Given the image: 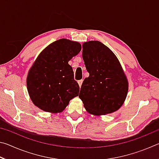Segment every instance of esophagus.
Here are the masks:
<instances>
[{
  "instance_id": "1",
  "label": "esophagus",
  "mask_w": 159,
  "mask_h": 159,
  "mask_svg": "<svg viewBox=\"0 0 159 159\" xmlns=\"http://www.w3.org/2000/svg\"><path fill=\"white\" fill-rule=\"evenodd\" d=\"M83 79H81V80H79V81H78V83H79V85L80 87H81L82 83H83Z\"/></svg>"
}]
</instances>
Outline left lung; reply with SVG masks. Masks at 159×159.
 <instances>
[{"instance_id":"left-lung-1","label":"left lung","mask_w":159,"mask_h":159,"mask_svg":"<svg viewBox=\"0 0 159 159\" xmlns=\"http://www.w3.org/2000/svg\"><path fill=\"white\" fill-rule=\"evenodd\" d=\"M82 56L89 73L79 93L85 109L94 115L117 111L128 90L127 78L117 57L108 47L97 41L83 43Z\"/></svg>"}]
</instances>
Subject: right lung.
I'll return each instance as SVG.
<instances>
[{"instance_id": "right-lung-1", "label": "right lung", "mask_w": 159, "mask_h": 159, "mask_svg": "<svg viewBox=\"0 0 159 159\" xmlns=\"http://www.w3.org/2000/svg\"><path fill=\"white\" fill-rule=\"evenodd\" d=\"M80 50L79 43L63 39L41 52L26 80L29 94L36 107L47 112H61L79 95V85L68 62Z\"/></svg>"}]
</instances>
